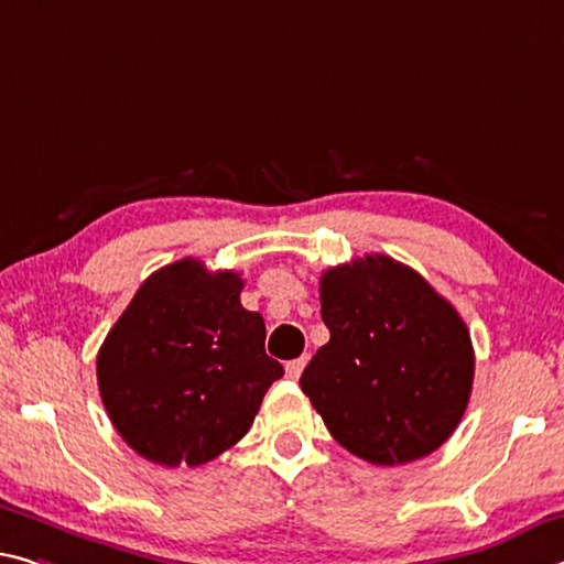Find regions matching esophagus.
Instances as JSON below:
<instances>
[{
    "mask_svg": "<svg viewBox=\"0 0 564 564\" xmlns=\"http://www.w3.org/2000/svg\"><path fill=\"white\" fill-rule=\"evenodd\" d=\"M303 366H306V356H301V359H293V361H289V364H285V377L296 381V379L301 377Z\"/></svg>",
    "mask_w": 564,
    "mask_h": 564,
    "instance_id": "esophagus-1",
    "label": "esophagus"
}]
</instances>
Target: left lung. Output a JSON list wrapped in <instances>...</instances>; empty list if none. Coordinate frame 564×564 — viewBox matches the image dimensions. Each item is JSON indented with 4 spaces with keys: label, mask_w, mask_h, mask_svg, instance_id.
<instances>
[{
    "label": "left lung",
    "mask_w": 564,
    "mask_h": 564,
    "mask_svg": "<svg viewBox=\"0 0 564 564\" xmlns=\"http://www.w3.org/2000/svg\"><path fill=\"white\" fill-rule=\"evenodd\" d=\"M330 330L301 389L334 440L379 467L422 459L469 404L475 348L457 308L414 268L373 253L321 275Z\"/></svg>",
    "instance_id": "left-lung-1"
}]
</instances>
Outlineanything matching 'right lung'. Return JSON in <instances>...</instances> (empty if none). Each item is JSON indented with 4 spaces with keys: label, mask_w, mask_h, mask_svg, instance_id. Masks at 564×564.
Listing matches in <instances>:
<instances>
[{
    "label": "right lung",
    "mask_w": 564,
    "mask_h": 564,
    "mask_svg": "<svg viewBox=\"0 0 564 564\" xmlns=\"http://www.w3.org/2000/svg\"><path fill=\"white\" fill-rule=\"evenodd\" d=\"M243 279L183 258L140 285L97 354L112 426L163 467H198L246 436L283 366L240 306Z\"/></svg>",
    "instance_id": "right-lung-1"
}]
</instances>
